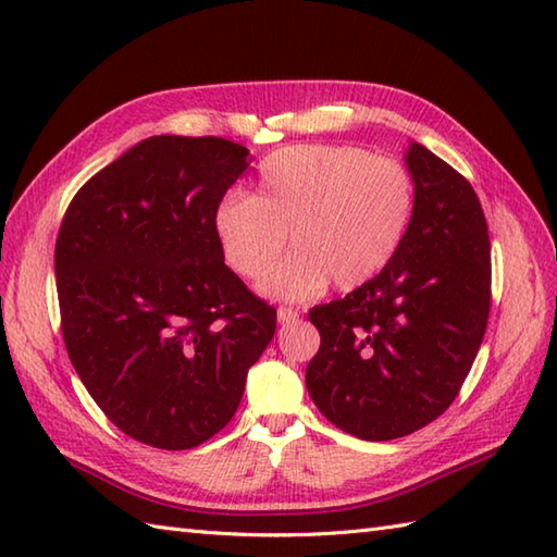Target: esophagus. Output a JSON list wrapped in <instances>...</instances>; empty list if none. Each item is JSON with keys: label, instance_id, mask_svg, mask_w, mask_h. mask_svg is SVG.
I'll return each instance as SVG.
<instances>
[{"label": "esophagus", "instance_id": "1", "mask_svg": "<svg viewBox=\"0 0 557 557\" xmlns=\"http://www.w3.org/2000/svg\"><path fill=\"white\" fill-rule=\"evenodd\" d=\"M299 318V313L294 311V309H287V306H280L277 309V321L285 325V323H294Z\"/></svg>", "mask_w": 557, "mask_h": 557}]
</instances>
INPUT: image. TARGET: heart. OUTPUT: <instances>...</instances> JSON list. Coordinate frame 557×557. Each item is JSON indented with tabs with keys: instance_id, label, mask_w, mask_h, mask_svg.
Returning a JSON list of instances; mask_svg holds the SVG:
<instances>
[{
	"instance_id": "obj_1",
	"label": "heart",
	"mask_w": 557,
	"mask_h": 557,
	"mask_svg": "<svg viewBox=\"0 0 557 557\" xmlns=\"http://www.w3.org/2000/svg\"><path fill=\"white\" fill-rule=\"evenodd\" d=\"M417 186L405 164L357 146H292L258 168L251 196H224L212 212L220 253L236 275L277 299H309L330 282L369 285L405 244Z\"/></svg>"
}]
</instances>
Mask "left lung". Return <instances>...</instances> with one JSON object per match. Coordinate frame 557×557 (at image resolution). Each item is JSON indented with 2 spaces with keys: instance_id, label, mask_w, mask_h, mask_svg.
<instances>
[{
  "instance_id": "8db88e82",
  "label": "left lung",
  "mask_w": 557,
  "mask_h": 557,
  "mask_svg": "<svg viewBox=\"0 0 557 557\" xmlns=\"http://www.w3.org/2000/svg\"><path fill=\"white\" fill-rule=\"evenodd\" d=\"M417 210L381 275L315 306L321 349L306 387L323 417L361 441L435 421L471 371L491 311V242L479 196L429 148L409 144Z\"/></svg>"
}]
</instances>
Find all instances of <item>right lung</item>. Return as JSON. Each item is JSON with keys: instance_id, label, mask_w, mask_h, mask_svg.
Here are the masks:
<instances>
[{"instance_id": "1", "label": "right lung", "mask_w": 557, "mask_h": 557, "mask_svg": "<svg viewBox=\"0 0 557 557\" xmlns=\"http://www.w3.org/2000/svg\"><path fill=\"white\" fill-rule=\"evenodd\" d=\"M248 150L218 136H152L78 188L54 246L62 335L116 429L191 449L239 407L277 311L224 265L212 212Z\"/></svg>"}]
</instances>
